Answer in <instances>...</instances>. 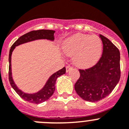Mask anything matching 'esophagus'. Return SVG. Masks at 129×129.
<instances>
[{"label":"esophagus","mask_w":129,"mask_h":129,"mask_svg":"<svg viewBox=\"0 0 129 129\" xmlns=\"http://www.w3.org/2000/svg\"><path fill=\"white\" fill-rule=\"evenodd\" d=\"M72 69H73V67H71V66H66V72H67V73H68V72H69V71Z\"/></svg>","instance_id":"1"}]
</instances>
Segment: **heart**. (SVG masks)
<instances>
[{
  "mask_svg": "<svg viewBox=\"0 0 129 129\" xmlns=\"http://www.w3.org/2000/svg\"><path fill=\"white\" fill-rule=\"evenodd\" d=\"M62 51L67 56H73L76 66L88 67L95 64L100 58L102 43L98 36L77 33L63 42Z\"/></svg>",
  "mask_w": 129,
  "mask_h": 129,
  "instance_id": "1",
  "label": "heart"
}]
</instances>
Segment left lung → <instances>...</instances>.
I'll list each match as a JSON object with an SVG mask.
<instances>
[{
	"instance_id": "1",
	"label": "left lung",
	"mask_w": 129,
	"mask_h": 129,
	"mask_svg": "<svg viewBox=\"0 0 129 129\" xmlns=\"http://www.w3.org/2000/svg\"><path fill=\"white\" fill-rule=\"evenodd\" d=\"M103 53L98 62L91 68L79 71L80 76L75 85L76 93L82 99L96 102L111 93L120 79V53L118 49L104 36Z\"/></svg>"
}]
</instances>
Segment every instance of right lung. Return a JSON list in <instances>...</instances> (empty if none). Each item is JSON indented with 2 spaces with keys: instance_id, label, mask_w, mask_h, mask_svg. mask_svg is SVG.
<instances>
[{
  "instance_id": "right-lung-1",
  "label": "right lung",
  "mask_w": 129,
  "mask_h": 129,
  "mask_svg": "<svg viewBox=\"0 0 129 129\" xmlns=\"http://www.w3.org/2000/svg\"><path fill=\"white\" fill-rule=\"evenodd\" d=\"M54 33H55V31L47 29L31 31L20 37L13 44L10 49V54H9V64H10L9 66V80H10V84L13 89L15 90L16 92L22 99L30 103L36 104H41L42 102L47 100L49 98H50L55 90V83H56V80L58 78L66 73V67H64L62 69L55 72L53 75H51L44 87L39 91L35 93H25L23 92L22 90L18 89L13 79L12 71H11V54L17 46L23 44L38 40H47L53 42L54 40Z\"/></svg>"
}]
</instances>
